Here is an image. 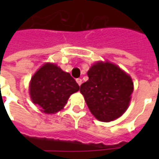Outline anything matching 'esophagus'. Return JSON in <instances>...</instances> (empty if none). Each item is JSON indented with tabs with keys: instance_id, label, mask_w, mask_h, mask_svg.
<instances>
[{
	"instance_id": "1",
	"label": "esophagus",
	"mask_w": 159,
	"mask_h": 159,
	"mask_svg": "<svg viewBox=\"0 0 159 159\" xmlns=\"http://www.w3.org/2000/svg\"><path fill=\"white\" fill-rule=\"evenodd\" d=\"M76 81V83H78V85L81 86V84H82V83H83V82H82V79H81V78H77Z\"/></svg>"
}]
</instances>
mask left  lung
Listing matches in <instances>:
<instances>
[{"mask_svg": "<svg viewBox=\"0 0 159 159\" xmlns=\"http://www.w3.org/2000/svg\"><path fill=\"white\" fill-rule=\"evenodd\" d=\"M89 80L80 92L91 113L102 122H111L129 107L134 83L129 75L110 62L95 63L88 71Z\"/></svg>", "mask_w": 159, "mask_h": 159, "instance_id": "obj_1", "label": "left lung"}]
</instances>
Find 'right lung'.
Instances as JSON below:
<instances>
[{
	"instance_id": "add662e5",
	"label": "right lung",
	"mask_w": 159,
	"mask_h": 159,
	"mask_svg": "<svg viewBox=\"0 0 159 159\" xmlns=\"http://www.w3.org/2000/svg\"><path fill=\"white\" fill-rule=\"evenodd\" d=\"M75 79L59 67L47 63L36 71L30 83L32 102L44 113L53 114L64 108L69 97L79 90Z\"/></svg>"
}]
</instances>
